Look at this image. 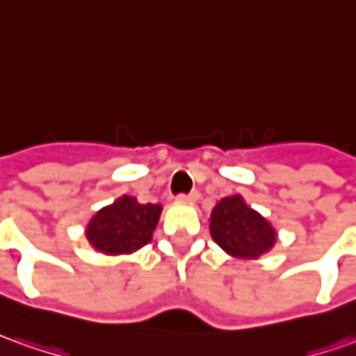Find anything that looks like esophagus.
<instances>
[{
	"label": "esophagus",
	"instance_id": "esophagus-1",
	"mask_svg": "<svg viewBox=\"0 0 356 356\" xmlns=\"http://www.w3.org/2000/svg\"><path fill=\"white\" fill-rule=\"evenodd\" d=\"M197 197H200V193H197V192L180 193V195H178V200H180V202H190V203L197 202Z\"/></svg>",
	"mask_w": 356,
	"mask_h": 356
}]
</instances>
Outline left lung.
Here are the masks:
<instances>
[{"mask_svg": "<svg viewBox=\"0 0 356 356\" xmlns=\"http://www.w3.org/2000/svg\"><path fill=\"white\" fill-rule=\"evenodd\" d=\"M211 236L229 256L256 259L273 248L275 229L242 195L222 197L211 211Z\"/></svg>", "mask_w": 356, "mask_h": 356, "instance_id": "1", "label": "left lung"}]
</instances>
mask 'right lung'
<instances>
[{
	"mask_svg": "<svg viewBox=\"0 0 356 356\" xmlns=\"http://www.w3.org/2000/svg\"><path fill=\"white\" fill-rule=\"evenodd\" d=\"M161 211L159 203H139L131 195H122L90 219L85 234L102 254H131L151 242Z\"/></svg>",
	"mask_w": 356,
	"mask_h": 356,
	"instance_id": "1",
	"label": "right lung"
}]
</instances>
